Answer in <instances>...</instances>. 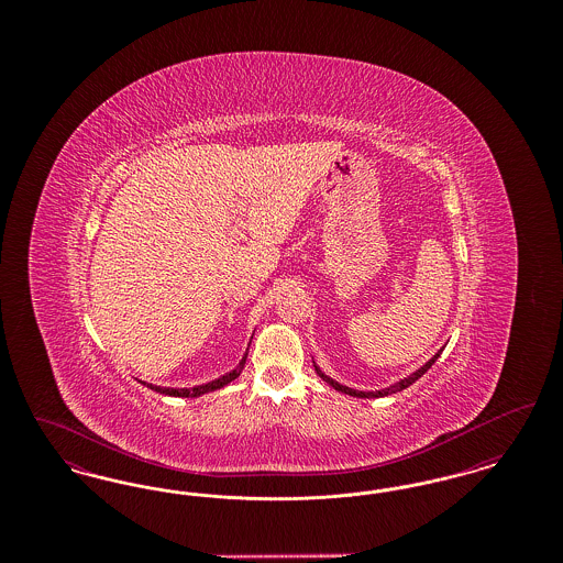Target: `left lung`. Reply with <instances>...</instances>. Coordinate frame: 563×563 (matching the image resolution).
Here are the masks:
<instances>
[{
	"label": "left lung",
	"instance_id": "left-lung-1",
	"mask_svg": "<svg viewBox=\"0 0 563 563\" xmlns=\"http://www.w3.org/2000/svg\"><path fill=\"white\" fill-rule=\"evenodd\" d=\"M441 352L443 350H439L432 358H430L429 363H424L420 369H416L413 374L407 375L405 379H401V382H397V384H393V386H388V388H382V390H375V393H365V390H354V388H349V386H342L340 382H335V379H331L329 375L322 374L321 369L314 365V369H317V374L321 375L322 379L329 384V386H333L335 390H340V393H344V395H350V397H358V399H377V397H388V395H395V393H401V390H405L407 386H411L416 379H420L422 375L427 374L429 372L430 367H432V363L441 356Z\"/></svg>",
	"mask_w": 563,
	"mask_h": 563
}]
</instances>
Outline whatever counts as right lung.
I'll return each mask as SVG.
<instances>
[{
  "label": "right lung",
  "instance_id": "add662e5",
  "mask_svg": "<svg viewBox=\"0 0 563 563\" xmlns=\"http://www.w3.org/2000/svg\"><path fill=\"white\" fill-rule=\"evenodd\" d=\"M249 352V349H246ZM246 352H244V356L241 358V363L230 372V374L221 375V377H217L213 382H209V384H200V386H194V388H162V386H154V384H145L147 388H152V390H156V393H161V395H168V397H200V395H207V393H213L217 388H223L225 384H230L232 379H236L239 375H241L242 369H244V363H246Z\"/></svg>",
  "mask_w": 563,
  "mask_h": 563
}]
</instances>
